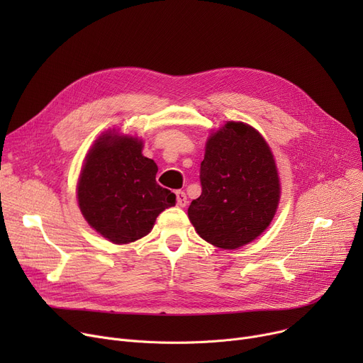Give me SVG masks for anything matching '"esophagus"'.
<instances>
[{"mask_svg":"<svg viewBox=\"0 0 363 363\" xmlns=\"http://www.w3.org/2000/svg\"><path fill=\"white\" fill-rule=\"evenodd\" d=\"M177 203L179 207H185L188 200H186V194L184 191H177Z\"/></svg>","mask_w":363,"mask_h":363,"instance_id":"34e87169","label":"esophagus"}]
</instances>
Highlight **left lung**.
I'll return each mask as SVG.
<instances>
[{"label": "left lung", "instance_id": "obj_1", "mask_svg": "<svg viewBox=\"0 0 363 363\" xmlns=\"http://www.w3.org/2000/svg\"><path fill=\"white\" fill-rule=\"evenodd\" d=\"M200 182L201 196L189 204L188 218L207 242L234 250L272 222L281 194L278 170L253 126L226 122L208 137Z\"/></svg>", "mask_w": 363, "mask_h": 363}]
</instances>
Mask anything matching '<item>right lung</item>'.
I'll return each instance as SVG.
<instances>
[{"mask_svg":"<svg viewBox=\"0 0 363 363\" xmlns=\"http://www.w3.org/2000/svg\"><path fill=\"white\" fill-rule=\"evenodd\" d=\"M157 164L143 156V141L107 130L95 140L78 181L85 220L114 244L145 237L177 196L156 182Z\"/></svg>","mask_w":363,"mask_h":363,"instance_id":"obj_1","label":"right lung"}]
</instances>
